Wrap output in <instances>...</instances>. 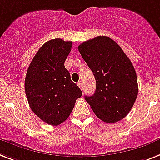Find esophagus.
I'll list each match as a JSON object with an SVG mask.
<instances>
[{"instance_id":"34e87169","label":"esophagus","mask_w":160,"mask_h":160,"mask_svg":"<svg viewBox=\"0 0 160 160\" xmlns=\"http://www.w3.org/2000/svg\"><path fill=\"white\" fill-rule=\"evenodd\" d=\"M77 84H78V86L80 87V89H81V90H83V88H84V85H83V82H82V81H79Z\"/></svg>"}]
</instances>
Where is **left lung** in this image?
Returning a JSON list of instances; mask_svg holds the SVG:
<instances>
[{
    "mask_svg": "<svg viewBox=\"0 0 160 160\" xmlns=\"http://www.w3.org/2000/svg\"><path fill=\"white\" fill-rule=\"evenodd\" d=\"M96 80L95 92L84 96L93 112L107 123L125 118L138 94L136 71L125 52L115 41L98 36L78 47Z\"/></svg>",
    "mask_w": 160,
    "mask_h": 160,
    "instance_id": "left-lung-1",
    "label": "left lung"
}]
</instances>
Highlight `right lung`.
<instances>
[{
    "label": "right lung",
    "mask_w": 160,
    "mask_h": 160,
    "mask_svg": "<svg viewBox=\"0 0 160 160\" xmlns=\"http://www.w3.org/2000/svg\"><path fill=\"white\" fill-rule=\"evenodd\" d=\"M71 47V41L49 40L38 51L26 73L24 89L29 107L49 125L67 120L82 95L64 65Z\"/></svg>",
    "instance_id": "right-lung-1"
}]
</instances>
